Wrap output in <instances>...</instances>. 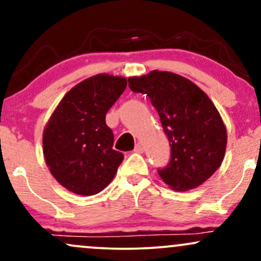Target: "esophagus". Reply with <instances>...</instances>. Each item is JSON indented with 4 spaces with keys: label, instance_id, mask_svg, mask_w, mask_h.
<instances>
[{
    "label": "esophagus",
    "instance_id": "34e87169",
    "mask_svg": "<svg viewBox=\"0 0 261 261\" xmlns=\"http://www.w3.org/2000/svg\"><path fill=\"white\" fill-rule=\"evenodd\" d=\"M143 151H145V147H143V145L141 142H139L135 146V152H137V153H142Z\"/></svg>",
    "mask_w": 261,
    "mask_h": 261
}]
</instances>
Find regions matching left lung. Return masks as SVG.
<instances>
[{
	"instance_id": "obj_1",
	"label": "left lung",
	"mask_w": 261,
	"mask_h": 261,
	"mask_svg": "<svg viewBox=\"0 0 261 261\" xmlns=\"http://www.w3.org/2000/svg\"><path fill=\"white\" fill-rule=\"evenodd\" d=\"M128 87L151 99L170 146V161L158 174L173 190L197 188L220 168L227 130L205 92L185 77L151 71L130 77Z\"/></svg>"
}]
</instances>
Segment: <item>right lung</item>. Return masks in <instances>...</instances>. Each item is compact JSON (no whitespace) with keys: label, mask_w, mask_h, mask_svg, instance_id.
I'll return each mask as SVG.
<instances>
[{"label":"right lung","mask_w":261,"mask_h":261,"mask_svg":"<svg viewBox=\"0 0 261 261\" xmlns=\"http://www.w3.org/2000/svg\"><path fill=\"white\" fill-rule=\"evenodd\" d=\"M127 85L124 77L99 73L73 87L54 110L43 133L50 173L77 195H95L113 180L124 160L113 148L108 110Z\"/></svg>","instance_id":"obj_1"}]
</instances>
